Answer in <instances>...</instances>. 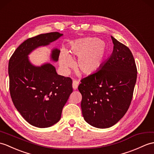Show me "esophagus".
<instances>
[{
	"instance_id": "34e87169",
	"label": "esophagus",
	"mask_w": 154,
	"mask_h": 154,
	"mask_svg": "<svg viewBox=\"0 0 154 154\" xmlns=\"http://www.w3.org/2000/svg\"><path fill=\"white\" fill-rule=\"evenodd\" d=\"M79 85V82L78 81H76V80L73 81L72 86H73V88L74 89V90H76V89H77Z\"/></svg>"
}]
</instances>
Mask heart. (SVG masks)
<instances>
[{
  "mask_svg": "<svg viewBox=\"0 0 154 154\" xmlns=\"http://www.w3.org/2000/svg\"><path fill=\"white\" fill-rule=\"evenodd\" d=\"M107 53L106 42L95 37H85L75 40L71 45L69 52H63L59 58L60 66L67 71L73 65L72 56L78 58L77 67L82 73L90 75L102 65Z\"/></svg>",
  "mask_w": 154,
  "mask_h": 154,
  "instance_id": "b5f03b06",
  "label": "heart"
}]
</instances>
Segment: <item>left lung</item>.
I'll return each mask as SVG.
<instances>
[{
    "label": "left lung",
    "instance_id": "obj_1",
    "mask_svg": "<svg viewBox=\"0 0 154 154\" xmlns=\"http://www.w3.org/2000/svg\"><path fill=\"white\" fill-rule=\"evenodd\" d=\"M112 55L97 71L81 81V107L84 119L91 126L106 128L116 124L129 108L137 77L133 54L111 36Z\"/></svg>",
    "mask_w": 154,
    "mask_h": 154
}]
</instances>
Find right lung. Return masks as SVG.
<instances>
[{
  "instance_id": "obj_1",
  "label": "right lung",
  "mask_w": 154,
  "mask_h": 154,
  "mask_svg": "<svg viewBox=\"0 0 154 154\" xmlns=\"http://www.w3.org/2000/svg\"><path fill=\"white\" fill-rule=\"evenodd\" d=\"M62 35L52 32L28 38L17 48L9 61L12 102L24 119L36 127H49L60 121L63 106L73 92L72 80L58 75L55 67L50 63L33 65L28 56ZM60 52L59 49L54 48L51 60L58 62Z\"/></svg>"
}]
</instances>
